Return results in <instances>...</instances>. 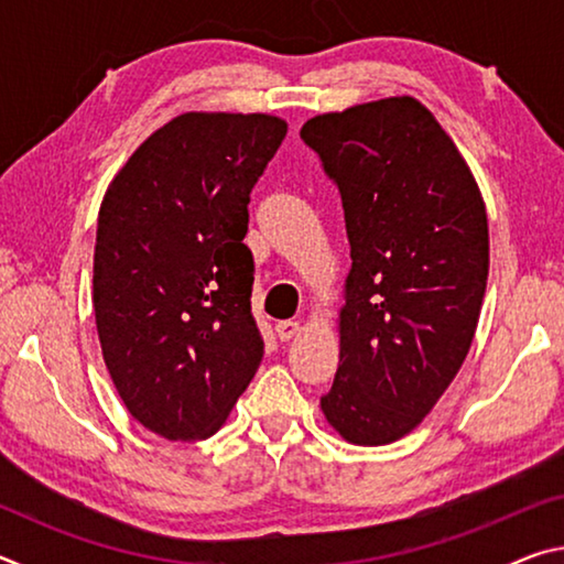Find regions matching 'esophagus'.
Instances as JSON below:
<instances>
[{
  "instance_id": "esophagus-1",
  "label": "esophagus",
  "mask_w": 564,
  "mask_h": 564,
  "mask_svg": "<svg viewBox=\"0 0 564 564\" xmlns=\"http://www.w3.org/2000/svg\"><path fill=\"white\" fill-rule=\"evenodd\" d=\"M299 330H301V326L295 321H279V323H275V336H279L281 340H291Z\"/></svg>"
}]
</instances>
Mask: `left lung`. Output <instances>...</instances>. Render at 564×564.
<instances>
[{"instance_id":"1","label":"left lung","mask_w":564,"mask_h":564,"mask_svg":"<svg viewBox=\"0 0 564 564\" xmlns=\"http://www.w3.org/2000/svg\"><path fill=\"white\" fill-rule=\"evenodd\" d=\"M301 139L338 186L352 261L321 408L348 443L388 445L431 413L470 350L488 214L453 139L413 97L321 113Z\"/></svg>"}]
</instances>
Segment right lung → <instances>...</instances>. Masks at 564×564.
Returning <instances> with one entry per match:
<instances>
[{"instance_id": "add662e5", "label": "right lung", "mask_w": 564, "mask_h": 564, "mask_svg": "<svg viewBox=\"0 0 564 564\" xmlns=\"http://www.w3.org/2000/svg\"><path fill=\"white\" fill-rule=\"evenodd\" d=\"M269 113L188 111L133 151L104 196L94 313L129 413L206 441L261 366L243 243L251 188L285 137Z\"/></svg>"}]
</instances>
